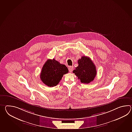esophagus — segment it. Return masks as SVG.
I'll return each mask as SVG.
<instances>
[{"mask_svg":"<svg viewBox=\"0 0 132 132\" xmlns=\"http://www.w3.org/2000/svg\"><path fill=\"white\" fill-rule=\"evenodd\" d=\"M69 71H70V72H72V71H73V67H72V66H70V67H69Z\"/></svg>","mask_w":132,"mask_h":132,"instance_id":"obj_1","label":"esophagus"}]
</instances>
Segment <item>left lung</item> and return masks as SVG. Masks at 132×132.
<instances>
[{
    "label": "left lung",
    "instance_id": "1",
    "mask_svg": "<svg viewBox=\"0 0 132 132\" xmlns=\"http://www.w3.org/2000/svg\"><path fill=\"white\" fill-rule=\"evenodd\" d=\"M79 65L73 72L82 83L88 84L92 81L97 75L96 68L91 59L82 56L78 60Z\"/></svg>",
    "mask_w": 132,
    "mask_h": 132
}]
</instances>
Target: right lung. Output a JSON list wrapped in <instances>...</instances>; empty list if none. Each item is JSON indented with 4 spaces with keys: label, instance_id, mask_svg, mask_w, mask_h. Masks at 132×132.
<instances>
[{
    "label": "right lung",
    "instance_id": "obj_1",
    "mask_svg": "<svg viewBox=\"0 0 132 132\" xmlns=\"http://www.w3.org/2000/svg\"><path fill=\"white\" fill-rule=\"evenodd\" d=\"M68 72L65 65L60 64L54 59L48 60L42 68L40 79L44 84L53 87L57 85L63 75Z\"/></svg>",
    "mask_w": 132,
    "mask_h": 132
}]
</instances>
